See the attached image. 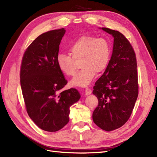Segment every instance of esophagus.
Instances as JSON below:
<instances>
[{"label": "esophagus", "mask_w": 157, "mask_h": 157, "mask_svg": "<svg viewBox=\"0 0 157 157\" xmlns=\"http://www.w3.org/2000/svg\"><path fill=\"white\" fill-rule=\"evenodd\" d=\"M91 93H92V90H91V89H90L89 88H86V90H85V95H86V96H88V95L91 94Z\"/></svg>", "instance_id": "esophagus-1"}]
</instances>
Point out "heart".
<instances>
[{
    "mask_svg": "<svg viewBox=\"0 0 157 157\" xmlns=\"http://www.w3.org/2000/svg\"><path fill=\"white\" fill-rule=\"evenodd\" d=\"M70 54L59 53L57 64L63 74L73 76L77 71L76 61L81 60L82 68L71 80L73 86L84 87L92 81L95 75L105 70L111 56V46L104 37L84 35L79 37L69 48Z\"/></svg>",
    "mask_w": 157,
    "mask_h": 157,
    "instance_id": "b5f03b06",
    "label": "heart"
}]
</instances>
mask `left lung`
<instances>
[{
    "mask_svg": "<svg viewBox=\"0 0 157 157\" xmlns=\"http://www.w3.org/2000/svg\"><path fill=\"white\" fill-rule=\"evenodd\" d=\"M101 29L113 35L114 43L107 67L94 86L98 105L92 118L101 129L110 132L130 118L138 96V77L136 53L129 40L119 31Z\"/></svg>",
    "mask_w": 157,
    "mask_h": 157,
    "instance_id": "obj_1",
    "label": "left lung"
}]
</instances>
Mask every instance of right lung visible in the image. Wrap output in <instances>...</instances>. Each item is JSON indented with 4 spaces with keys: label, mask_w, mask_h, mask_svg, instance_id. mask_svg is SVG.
<instances>
[{
    "label": "right lung",
    "mask_w": 157,
    "mask_h": 157,
    "mask_svg": "<svg viewBox=\"0 0 157 157\" xmlns=\"http://www.w3.org/2000/svg\"><path fill=\"white\" fill-rule=\"evenodd\" d=\"M65 30L49 31L33 40L23 54L20 83L28 115L40 129L55 132L69 121V108L80 98L75 88L61 90L67 81L57 64Z\"/></svg>",
    "instance_id": "right-lung-1"
}]
</instances>
